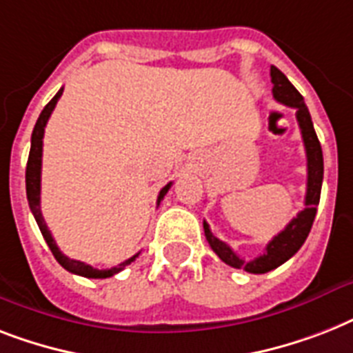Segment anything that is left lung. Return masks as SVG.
<instances>
[{"instance_id":"8db88e82","label":"left lung","mask_w":353,"mask_h":353,"mask_svg":"<svg viewBox=\"0 0 353 353\" xmlns=\"http://www.w3.org/2000/svg\"><path fill=\"white\" fill-rule=\"evenodd\" d=\"M270 77L272 83H274L272 94L276 97V101L283 103L286 107L296 108L297 123H299L301 136H303V143H305L306 170H308L305 208L285 226V230L279 232L266 245L265 252L261 256H257L256 259L252 261H245L243 257L237 256L230 246L212 234L208 223L203 221L206 241L212 246V250L219 256V259L226 263V265L239 268V270L250 272V274H266V272L274 270V268L281 266L283 263H286L303 246V243L306 241V237L310 234L314 219H316L317 205H319L321 197V186H323V150H321V143L317 139L316 130H314V123H312L310 112H308L305 105V99L297 92V88L288 81V77L281 72L277 67H270Z\"/></svg>"}]
</instances>
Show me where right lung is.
I'll return each instance as SVG.
<instances>
[{"label":"right lung","mask_w":353,"mask_h":353,"mask_svg":"<svg viewBox=\"0 0 353 353\" xmlns=\"http://www.w3.org/2000/svg\"><path fill=\"white\" fill-rule=\"evenodd\" d=\"M63 94V88L56 96L48 101V105L41 110L39 117H37L36 121V127L32 130V139H30V154H28V161H27V174H25V181H27V199H28V206H30V210H32L34 217H36V223L39 226V230H41L43 237H45V241H47L48 248L50 252L54 254L56 261L59 265L65 268V270L72 272V274H77V276H83V277H90V279H105V277H112L114 274L117 272H121L125 266H128L132 261H136V256H132L130 259L123 261L119 263L117 266L114 268H108V270H97L94 266L90 265H85L81 261H76V259H70L63 254L59 248H57L56 241H54L52 234L50 230L47 228V223L43 219V214H41V205H39V199H41V156H43V134H45V127H47V121L50 114H52L54 107H56L57 99L61 97ZM172 186V183H168L167 186H163L161 192H159V196H157V205L161 203V199L167 196L168 188Z\"/></svg>","instance_id":"obj_1"}]
</instances>
